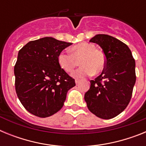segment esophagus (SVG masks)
Returning <instances> with one entry per match:
<instances>
[{
  "instance_id": "esophagus-1",
  "label": "esophagus",
  "mask_w": 146,
  "mask_h": 146,
  "mask_svg": "<svg viewBox=\"0 0 146 146\" xmlns=\"http://www.w3.org/2000/svg\"><path fill=\"white\" fill-rule=\"evenodd\" d=\"M80 82V80L79 79H75V83L76 84H78V83H79Z\"/></svg>"
}]
</instances>
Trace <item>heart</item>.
Instances as JSON below:
<instances>
[{
  "label": "heart",
  "mask_w": 146,
  "mask_h": 146,
  "mask_svg": "<svg viewBox=\"0 0 146 146\" xmlns=\"http://www.w3.org/2000/svg\"><path fill=\"white\" fill-rule=\"evenodd\" d=\"M71 53L61 52L58 56V61L66 72H72L78 65V60L82 66L74 72L73 75L82 77L93 74H99L104 70L106 64L104 53L96 50L92 44L82 42L74 45L70 49Z\"/></svg>",
  "instance_id": "1"
}]
</instances>
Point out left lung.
Segmentation results:
<instances>
[{
    "mask_svg": "<svg viewBox=\"0 0 146 146\" xmlns=\"http://www.w3.org/2000/svg\"><path fill=\"white\" fill-rule=\"evenodd\" d=\"M90 42L101 47L106 64L102 73L90 81L85 101L93 114L110 119L122 113L129 103L136 81L135 60L128 46L111 36L97 34Z\"/></svg>",
    "mask_w": 146,
    "mask_h": 146,
    "instance_id": "left-lung-1",
    "label": "left lung"
}]
</instances>
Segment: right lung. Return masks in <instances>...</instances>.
<instances>
[{"mask_svg": "<svg viewBox=\"0 0 146 146\" xmlns=\"http://www.w3.org/2000/svg\"><path fill=\"white\" fill-rule=\"evenodd\" d=\"M71 44L44 37L29 42L18 52L15 66L17 95L36 116L46 118L59 111L68 91L75 86L58 61L59 53Z\"/></svg>", "mask_w": 146, "mask_h": 146, "instance_id": "add662e5", "label": "right lung"}]
</instances>
